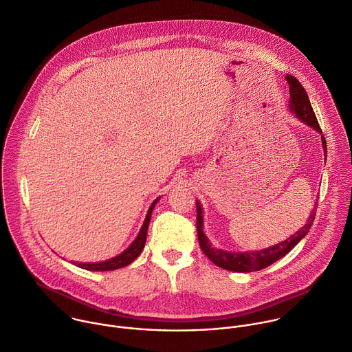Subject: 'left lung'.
<instances>
[{"label":"left lung","mask_w":352,"mask_h":352,"mask_svg":"<svg viewBox=\"0 0 352 352\" xmlns=\"http://www.w3.org/2000/svg\"><path fill=\"white\" fill-rule=\"evenodd\" d=\"M287 82L289 83V109L306 124H309L310 127H313L314 130L321 133L322 137V146H324V152H325V159H327V141L322 135V130L318 124L317 116L313 111V107L310 104L309 96L305 90V87L302 86V83L292 75H287L285 76ZM317 206V204H316ZM196 207H197V237H199V244L201 251L204 252V255L217 266L229 270V272H237V273H251V272H258L262 270L270 265H273L274 262L280 261L281 258H284L310 230L314 219H316V210L311 211V215L309 217L307 223L299 229L295 234H292L289 239L261 250V251H252V252H228L223 250H217L211 245L210 240L207 239V236L203 232V208L200 206L199 201H196ZM316 208V207H314Z\"/></svg>","instance_id":"1"}]
</instances>
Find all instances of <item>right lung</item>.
Masks as SVG:
<instances>
[{"label":"right lung","instance_id":"1","mask_svg":"<svg viewBox=\"0 0 352 352\" xmlns=\"http://www.w3.org/2000/svg\"><path fill=\"white\" fill-rule=\"evenodd\" d=\"M160 197H157L149 207L148 210V214L145 217V221H144V225L138 233V236L135 237V240L131 243V245L123 251L120 255L112 258V259H108V261H104V262H97V263H75L78 267L80 269H85V270H90V272H108V270H116V269H120V267H124L127 265H130L131 262H134L137 259V256L142 252L144 247H145V241H146V232H148V226H149V221H151V215H152V211L157 203Z\"/></svg>","mask_w":352,"mask_h":352}]
</instances>
